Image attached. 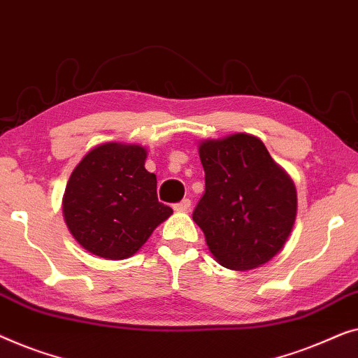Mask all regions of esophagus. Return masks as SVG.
<instances>
[{
	"label": "esophagus",
	"instance_id": "34e87169",
	"mask_svg": "<svg viewBox=\"0 0 358 358\" xmlns=\"http://www.w3.org/2000/svg\"><path fill=\"white\" fill-rule=\"evenodd\" d=\"M173 208H175V210H181V213H185V210H188L191 208V201L188 198H185V199H181L180 203L175 204Z\"/></svg>",
	"mask_w": 358,
	"mask_h": 358
}]
</instances>
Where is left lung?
Returning a JSON list of instances; mask_svg holds the SVG:
<instances>
[{
  "label": "left lung",
  "mask_w": 358,
  "mask_h": 358,
  "mask_svg": "<svg viewBox=\"0 0 358 358\" xmlns=\"http://www.w3.org/2000/svg\"><path fill=\"white\" fill-rule=\"evenodd\" d=\"M206 191L193 210L206 243L224 268L248 271L274 258L296 215L294 181L250 134L199 145Z\"/></svg>",
  "instance_id": "left-lung-1"
}]
</instances>
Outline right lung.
<instances>
[{"label": "right lung", "mask_w": 358, "mask_h": 358, "mask_svg": "<svg viewBox=\"0 0 358 358\" xmlns=\"http://www.w3.org/2000/svg\"><path fill=\"white\" fill-rule=\"evenodd\" d=\"M141 145L102 144L69 177L63 214L80 246L107 259H124L143 246L172 208L157 199V178L144 169Z\"/></svg>", "instance_id": "add662e5"}]
</instances>
